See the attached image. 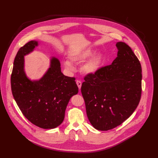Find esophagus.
I'll return each mask as SVG.
<instances>
[{"instance_id":"esophagus-1","label":"esophagus","mask_w":158,"mask_h":158,"mask_svg":"<svg viewBox=\"0 0 158 158\" xmlns=\"http://www.w3.org/2000/svg\"><path fill=\"white\" fill-rule=\"evenodd\" d=\"M77 84L79 88V89L80 90L81 89V82L80 81V80H77Z\"/></svg>"}]
</instances>
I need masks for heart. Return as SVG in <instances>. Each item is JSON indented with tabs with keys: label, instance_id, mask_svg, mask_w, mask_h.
Instances as JSON below:
<instances>
[{
	"label": "heart",
	"instance_id": "b5f03b06",
	"mask_svg": "<svg viewBox=\"0 0 158 158\" xmlns=\"http://www.w3.org/2000/svg\"><path fill=\"white\" fill-rule=\"evenodd\" d=\"M95 51L92 49H88L85 51H81L77 53H73L69 55V59L73 62L81 64L90 58L81 67V70L85 74H93L98 71L103 65V57L101 55H96ZM64 65L68 69L73 68V64L71 62L65 60L64 62Z\"/></svg>",
	"mask_w": 158,
	"mask_h": 158
}]
</instances>
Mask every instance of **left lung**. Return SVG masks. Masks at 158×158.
<instances>
[{
  "label": "left lung",
  "instance_id": "1",
  "mask_svg": "<svg viewBox=\"0 0 158 158\" xmlns=\"http://www.w3.org/2000/svg\"><path fill=\"white\" fill-rule=\"evenodd\" d=\"M117 57L96 73L87 74L81 92L90 123L97 130L121 125L137 108L141 95V66L125 42H117Z\"/></svg>",
  "mask_w": 158,
  "mask_h": 158
}]
</instances>
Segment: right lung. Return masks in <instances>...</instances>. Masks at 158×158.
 <instances>
[{
  "mask_svg": "<svg viewBox=\"0 0 158 158\" xmlns=\"http://www.w3.org/2000/svg\"><path fill=\"white\" fill-rule=\"evenodd\" d=\"M37 46L38 42L31 40L19 49L11 76V91L20 110L30 122L42 129H54L63 122L67 104L78 93V87L74 78L64 75L60 61L54 57L40 80L32 81L27 77L24 56Z\"/></svg>",
  "mask_w": 158,
  "mask_h": 158,
  "instance_id": "add662e5",
  "label": "right lung"
}]
</instances>
